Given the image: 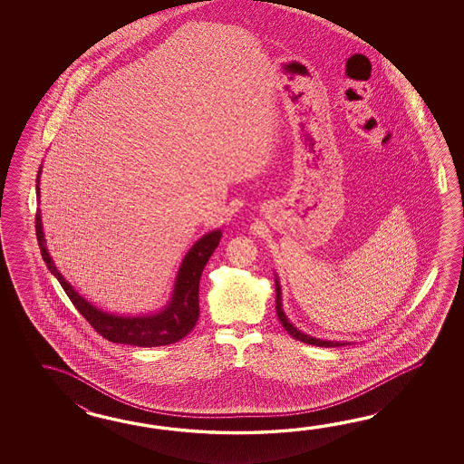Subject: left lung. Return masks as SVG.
I'll use <instances>...</instances> for the list:
<instances>
[{
	"mask_svg": "<svg viewBox=\"0 0 464 464\" xmlns=\"http://www.w3.org/2000/svg\"><path fill=\"white\" fill-rule=\"evenodd\" d=\"M276 316H278V320H280V324H282V326L285 328L286 332L290 334V335L294 336L295 340H298V342H304V343H308V345H315V346H325V348H328V346H343L346 345V343H342V342H325V340H318V338H314V336H308L305 335V334H302V332H298L296 330L295 326L292 325L288 320H286L285 314H284V310H282V300H280V285H278V282H276Z\"/></svg>",
	"mask_w": 464,
	"mask_h": 464,
	"instance_id": "obj_1",
	"label": "left lung"
}]
</instances>
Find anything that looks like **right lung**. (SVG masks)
Returning a JSON list of instances; mask_svg holds the SVG:
<instances>
[{
    "label": "right lung",
    "instance_id": "right-lung-1",
    "mask_svg": "<svg viewBox=\"0 0 464 464\" xmlns=\"http://www.w3.org/2000/svg\"><path fill=\"white\" fill-rule=\"evenodd\" d=\"M41 172V170H40ZM38 172V179H40ZM36 194L40 196V188L36 186ZM36 238L41 246V256L46 262L51 274L58 278L66 295L70 296L72 305L84 316L99 335L104 336L112 343L134 346H162L176 343L180 338L188 335L196 326L198 318V280L202 270L208 262L214 250L218 248L222 232L214 230L202 237L196 246L188 250L179 268L178 282L174 288V296L169 305L156 315L148 316H116L101 312L91 305L78 292L63 278L58 268L53 264L50 254L44 246V236L41 227L40 210L34 218Z\"/></svg>",
    "mask_w": 464,
    "mask_h": 464
}]
</instances>
